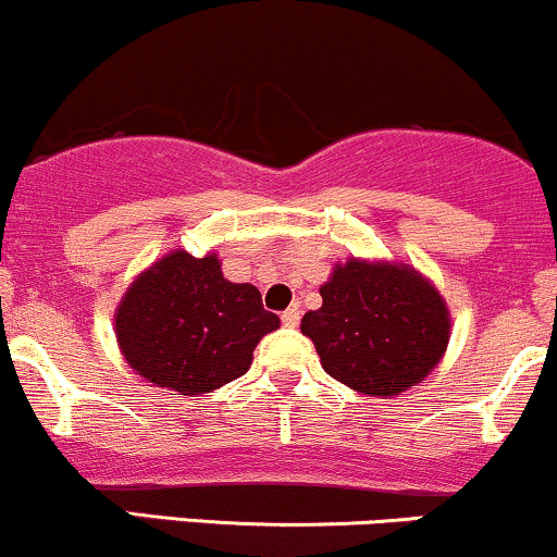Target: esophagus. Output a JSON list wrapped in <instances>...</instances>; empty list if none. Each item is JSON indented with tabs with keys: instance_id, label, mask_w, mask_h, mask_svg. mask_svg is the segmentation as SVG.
I'll use <instances>...</instances> for the list:
<instances>
[{
	"instance_id": "34e87169",
	"label": "esophagus",
	"mask_w": 557,
	"mask_h": 557,
	"mask_svg": "<svg viewBox=\"0 0 557 557\" xmlns=\"http://www.w3.org/2000/svg\"><path fill=\"white\" fill-rule=\"evenodd\" d=\"M280 320H283L285 327H296L298 320H301V314H298L296 307H290V309H285L283 314H280Z\"/></svg>"
}]
</instances>
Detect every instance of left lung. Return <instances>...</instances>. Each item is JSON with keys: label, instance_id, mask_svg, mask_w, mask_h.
<instances>
[{"label": "left lung", "instance_id": "1", "mask_svg": "<svg viewBox=\"0 0 557 557\" xmlns=\"http://www.w3.org/2000/svg\"><path fill=\"white\" fill-rule=\"evenodd\" d=\"M301 333L330 377L359 394H401L436 368L449 344L444 298L414 269L351 259L320 288Z\"/></svg>", "mask_w": 557, "mask_h": 557}]
</instances>
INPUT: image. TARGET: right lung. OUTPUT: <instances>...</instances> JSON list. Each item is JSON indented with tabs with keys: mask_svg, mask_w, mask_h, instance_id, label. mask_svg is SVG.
<instances>
[{
	"mask_svg": "<svg viewBox=\"0 0 557 557\" xmlns=\"http://www.w3.org/2000/svg\"><path fill=\"white\" fill-rule=\"evenodd\" d=\"M280 327L248 283L224 280L216 256L185 250L139 274L115 314V338L145 381L180 394H206L246 375L253 348Z\"/></svg>",
	"mask_w": 557,
	"mask_h": 557,
	"instance_id": "obj_1",
	"label": "right lung"
}]
</instances>
